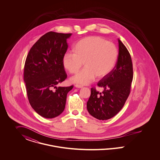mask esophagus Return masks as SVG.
Listing matches in <instances>:
<instances>
[{
    "instance_id": "1",
    "label": "esophagus",
    "mask_w": 160,
    "mask_h": 160,
    "mask_svg": "<svg viewBox=\"0 0 160 160\" xmlns=\"http://www.w3.org/2000/svg\"><path fill=\"white\" fill-rule=\"evenodd\" d=\"M75 87L77 88H82L83 86H81V85H79V84H76V85H75Z\"/></svg>"
}]
</instances>
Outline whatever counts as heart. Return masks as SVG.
<instances>
[{"instance_id":"obj_1","label":"heart","mask_w":160,"mask_h":160,"mask_svg":"<svg viewBox=\"0 0 160 160\" xmlns=\"http://www.w3.org/2000/svg\"><path fill=\"white\" fill-rule=\"evenodd\" d=\"M74 53L65 54L63 65L71 74H77L71 80L73 83L86 85L97 77L106 76L114 68L118 57L115 44L101 37H87L78 41L73 48Z\"/></svg>"}]
</instances>
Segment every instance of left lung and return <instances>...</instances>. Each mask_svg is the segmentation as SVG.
Instances as JSON below:
<instances>
[{
    "label": "left lung",
    "instance_id": "1",
    "mask_svg": "<svg viewBox=\"0 0 160 160\" xmlns=\"http://www.w3.org/2000/svg\"><path fill=\"white\" fill-rule=\"evenodd\" d=\"M119 42L118 61L113 70L102 77L97 85L104 89L97 91L92 88L87 102L89 114L99 120H107L118 114L128 98L133 78V67L131 55L127 47Z\"/></svg>",
    "mask_w": 160,
    "mask_h": 160
}]
</instances>
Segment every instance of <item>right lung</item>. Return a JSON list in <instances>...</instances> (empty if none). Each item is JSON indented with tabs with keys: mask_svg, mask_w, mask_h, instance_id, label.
Wrapping results in <instances>:
<instances>
[{
	"mask_svg": "<svg viewBox=\"0 0 160 160\" xmlns=\"http://www.w3.org/2000/svg\"><path fill=\"white\" fill-rule=\"evenodd\" d=\"M72 33L47 32L32 47L24 67L23 78L32 107L45 118H54L64 110L67 96L73 88L56 87L67 78L62 59Z\"/></svg>",
	"mask_w": 160,
	"mask_h": 160,
	"instance_id": "1",
	"label": "right lung"
}]
</instances>
